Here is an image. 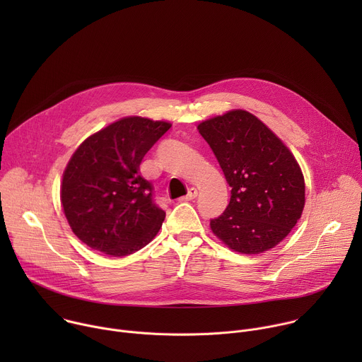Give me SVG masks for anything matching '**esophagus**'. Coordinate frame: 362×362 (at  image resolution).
<instances>
[{"mask_svg": "<svg viewBox=\"0 0 362 362\" xmlns=\"http://www.w3.org/2000/svg\"><path fill=\"white\" fill-rule=\"evenodd\" d=\"M197 197V190L194 189V187H192L190 190H189V193L185 196V197H182L180 200H193V199H196Z\"/></svg>", "mask_w": 362, "mask_h": 362, "instance_id": "obj_1", "label": "esophagus"}]
</instances>
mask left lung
Returning a JSON list of instances; mask_svg holds the SVG:
<instances>
[{
  "label": "left lung",
  "mask_w": 362,
  "mask_h": 362,
  "mask_svg": "<svg viewBox=\"0 0 362 362\" xmlns=\"http://www.w3.org/2000/svg\"><path fill=\"white\" fill-rule=\"evenodd\" d=\"M223 170L230 190L212 232L230 249L262 253L288 236L305 204V182L282 140L256 116L232 110L197 126Z\"/></svg>",
  "instance_id": "8db88e82"
}]
</instances>
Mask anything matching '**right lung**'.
Segmentation results:
<instances>
[{
  "mask_svg": "<svg viewBox=\"0 0 362 362\" xmlns=\"http://www.w3.org/2000/svg\"><path fill=\"white\" fill-rule=\"evenodd\" d=\"M170 127L168 122L124 117L74 151L63 175L62 204L74 235L87 246L119 257L158 235L166 214L154 203L153 186L139 166Z\"/></svg>",
  "mask_w": 362,
  "mask_h": 362,
  "instance_id": "right-lung-1",
  "label": "right lung"
}]
</instances>
